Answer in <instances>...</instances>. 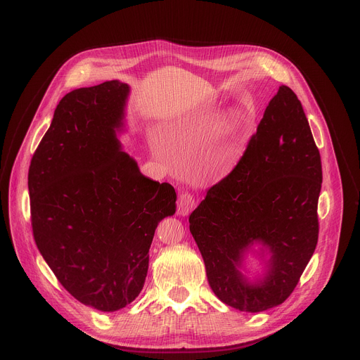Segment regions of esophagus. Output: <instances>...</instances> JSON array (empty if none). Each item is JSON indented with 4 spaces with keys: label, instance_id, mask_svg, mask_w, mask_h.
Masks as SVG:
<instances>
[{
    "label": "esophagus",
    "instance_id": "obj_1",
    "mask_svg": "<svg viewBox=\"0 0 360 360\" xmlns=\"http://www.w3.org/2000/svg\"><path fill=\"white\" fill-rule=\"evenodd\" d=\"M194 207H195V198L191 194L184 193L179 195V198H178V214L179 216H182V217L188 216L194 210Z\"/></svg>",
    "mask_w": 360,
    "mask_h": 360
}]
</instances>
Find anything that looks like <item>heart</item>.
I'll list each match as a JSON object with an SVG mask.
<instances>
[{
    "label": "heart",
    "instance_id": "obj_1",
    "mask_svg": "<svg viewBox=\"0 0 360 360\" xmlns=\"http://www.w3.org/2000/svg\"><path fill=\"white\" fill-rule=\"evenodd\" d=\"M243 120H245L243 115L236 109L229 110L224 115L223 122L217 132V139L220 144L213 150V153L210 156L212 162L207 163V172L210 174L212 178L214 179L224 178L226 175H229L232 172V169L235 167L239 159V150L236 147V143L239 141L243 132V125H245ZM184 128H185V124L182 122L175 124L172 128L165 132V141L159 137L153 140V148L160 158L169 160L172 158V153L178 158L186 155L184 143H182ZM223 142L229 146L228 150L224 148L225 143L223 145Z\"/></svg>",
    "mask_w": 360,
    "mask_h": 360
}]
</instances>
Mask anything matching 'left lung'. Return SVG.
<instances>
[{"instance_id":"obj_1","label":"left lung","mask_w":360,"mask_h":360,"mask_svg":"<svg viewBox=\"0 0 360 360\" xmlns=\"http://www.w3.org/2000/svg\"><path fill=\"white\" fill-rule=\"evenodd\" d=\"M319 151L293 90L280 86L247 151L190 216V232L214 295L261 312L285 302L318 242ZM251 253L263 267L250 276Z\"/></svg>"}]
</instances>
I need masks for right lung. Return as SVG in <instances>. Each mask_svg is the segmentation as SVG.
I'll return each instance as SVG.
<instances>
[{
  "label": "right lung",
  "mask_w": 360,
  "mask_h": 360,
  "mask_svg": "<svg viewBox=\"0 0 360 360\" xmlns=\"http://www.w3.org/2000/svg\"><path fill=\"white\" fill-rule=\"evenodd\" d=\"M129 86L110 80L61 99L29 167L37 250L61 285L102 312L134 300L158 224L176 212L167 182L122 150Z\"/></svg>",
  "instance_id": "right-lung-1"
}]
</instances>
